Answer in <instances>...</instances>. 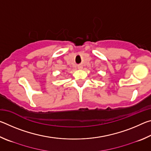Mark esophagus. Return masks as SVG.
<instances>
[{"label":"esophagus","mask_w":151,"mask_h":151,"mask_svg":"<svg viewBox=\"0 0 151 151\" xmlns=\"http://www.w3.org/2000/svg\"><path fill=\"white\" fill-rule=\"evenodd\" d=\"M78 68H79V69H82V68H83V66H82V65H78Z\"/></svg>","instance_id":"34e87169"}]
</instances>
